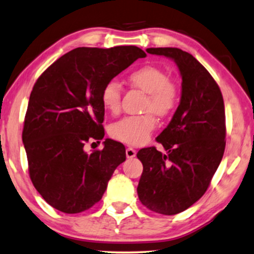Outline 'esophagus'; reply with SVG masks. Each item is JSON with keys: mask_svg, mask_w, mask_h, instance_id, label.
Here are the masks:
<instances>
[{"mask_svg": "<svg viewBox=\"0 0 254 254\" xmlns=\"http://www.w3.org/2000/svg\"><path fill=\"white\" fill-rule=\"evenodd\" d=\"M126 154L127 158H133L135 156V154H137V151H135L134 148H132V147H127L126 150Z\"/></svg>", "mask_w": 254, "mask_h": 254, "instance_id": "esophagus-1", "label": "esophagus"}]
</instances>
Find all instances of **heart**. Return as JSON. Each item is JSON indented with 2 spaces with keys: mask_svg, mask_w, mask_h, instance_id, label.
Listing matches in <instances>:
<instances>
[{
  "mask_svg": "<svg viewBox=\"0 0 254 254\" xmlns=\"http://www.w3.org/2000/svg\"><path fill=\"white\" fill-rule=\"evenodd\" d=\"M128 79L135 88L148 93L145 111L166 116L175 111L179 103L180 91L175 81L166 71L156 66H143L132 71ZM122 90L116 81H109L101 91V103L106 111L116 114L121 108ZM154 113L138 116H126L117 121L111 127L113 137L128 145L137 146L146 142L156 127Z\"/></svg>",
  "mask_w": 254,
  "mask_h": 254,
  "instance_id": "1",
  "label": "heart"
}]
</instances>
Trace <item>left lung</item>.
Returning a JSON list of instances; mask_svg holds the SVG:
<instances>
[{
  "mask_svg": "<svg viewBox=\"0 0 254 254\" xmlns=\"http://www.w3.org/2000/svg\"><path fill=\"white\" fill-rule=\"evenodd\" d=\"M147 52L175 60L183 78L180 104L156 138L166 154L155 147L137 154L143 166L137 188L140 202L156 213L172 215L205 194L222 160L224 98L206 68L188 52L178 48H149Z\"/></svg>",
  "mask_w": 254,
  "mask_h": 254,
  "instance_id": "8db88e82",
  "label": "left lung"
}]
</instances>
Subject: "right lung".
<instances>
[{
  "mask_svg": "<svg viewBox=\"0 0 254 254\" xmlns=\"http://www.w3.org/2000/svg\"><path fill=\"white\" fill-rule=\"evenodd\" d=\"M146 54L137 47L76 48L37 78L30 92L22 142L30 180L52 207L79 213L99 202L115 169L126 161L123 143L106 139L88 154L89 140H101L105 84Z\"/></svg>",
  "mask_w": 254,
  "mask_h": 254,
  "instance_id": "obj_1",
  "label": "right lung"
}]
</instances>
